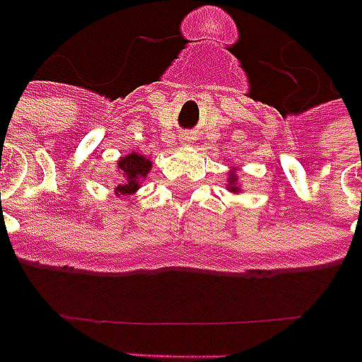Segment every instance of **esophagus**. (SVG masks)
Wrapping results in <instances>:
<instances>
[{"label": "esophagus", "instance_id": "obj_1", "mask_svg": "<svg viewBox=\"0 0 362 362\" xmlns=\"http://www.w3.org/2000/svg\"><path fill=\"white\" fill-rule=\"evenodd\" d=\"M191 139V137H189V135H185V141H189Z\"/></svg>", "mask_w": 362, "mask_h": 362}]
</instances>
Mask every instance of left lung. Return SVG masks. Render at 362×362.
Returning a JSON list of instances; mask_svg holds the SVG:
<instances>
[{"label": "left lung", "mask_w": 362, "mask_h": 362, "mask_svg": "<svg viewBox=\"0 0 362 362\" xmlns=\"http://www.w3.org/2000/svg\"><path fill=\"white\" fill-rule=\"evenodd\" d=\"M227 189L230 192H240V187H238V175H236V171H229V179H227Z\"/></svg>", "instance_id": "left-lung-1"}]
</instances>
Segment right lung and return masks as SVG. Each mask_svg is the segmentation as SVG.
Returning <instances> with one entry per match:
<instances>
[{
  "mask_svg": "<svg viewBox=\"0 0 362 362\" xmlns=\"http://www.w3.org/2000/svg\"><path fill=\"white\" fill-rule=\"evenodd\" d=\"M152 168V160L139 154V152H132L127 156H122L118 160V171L122 173V181L116 185V197H129L133 192L139 191L143 179L148 175Z\"/></svg>",
  "mask_w": 362,
  "mask_h": 362,
  "instance_id": "add662e5",
  "label": "right lung"
}]
</instances>
